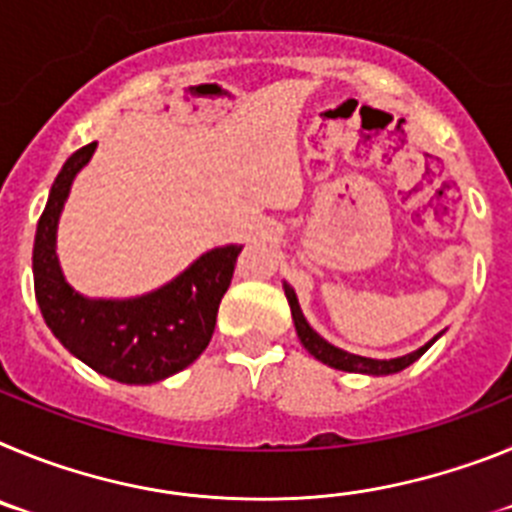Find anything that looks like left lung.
<instances>
[{"label":"left lung","mask_w":512,"mask_h":512,"mask_svg":"<svg viewBox=\"0 0 512 512\" xmlns=\"http://www.w3.org/2000/svg\"><path fill=\"white\" fill-rule=\"evenodd\" d=\"M284 295H287L289 310H292V320H295L297 338H300L302 346L307 348V354H312L318 361H323V364L333 366V369H341V372L369 374V377H387V374H397V372H402V369H408L413 361H418L420 356H423L425 351H428V348H431L433 343L443 336V333H438V336H433L431 341L425 343V346H420L418 351H410V354L397 356V359H369V356L348 354V351H343V348H338V346H333V343L325 341L318 330H312V325L307 323V318L302 315V307H300V300H297V295H295V289L289 287L287 282H284Z\"/></svg>","instance_id":"obj_1"}]
</instances>
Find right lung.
<instances>
[{"instance_id":"add662e5","label":"right lung","mask_w":512,"mask_h":512,"mask_svg":"<svg viewBox=\"0 0 512 512\" xmlns=\"http://www.w3.org/2000/svg\"><path fill=\"white\" fill-rule=\"evenodd\" d=\"M97 143L66 158L38 220L33 246L35 300L45 325L69 354L122 384H153L182 372L207 348L217 307L233 279L243 246L210 248L171 282L138 297H87L63 277L56 253L58 220L76 174Z\"/></svg>"}]
</instances>
